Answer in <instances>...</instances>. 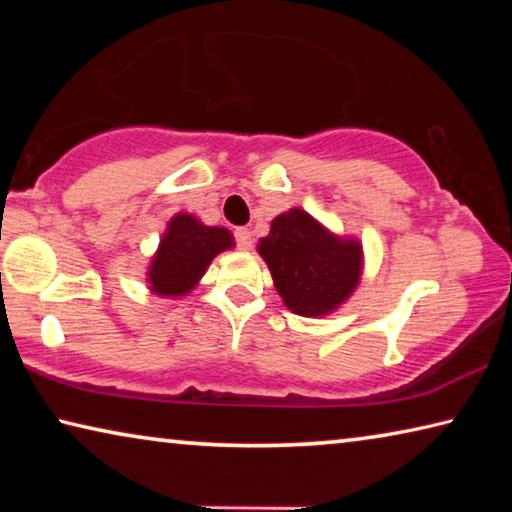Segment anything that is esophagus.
<instances>
[{
  "instance_id": "esophagus-1",
  "label": "esophagus",
  "mask_w": 512,
  "mask_h": 512,
  "mask_svg": "<svg viewBox=\"0 0 512 512\" xmlns=\"http://www.w3.org/2000/svg\"><path fill=\"white\" fill-rule=\"evenodd\" d=\"M235 239H237V246L241 250H248L250 246H253V235H250L248 228H237L235 230Z\"/></svg>"
}]
</instances>
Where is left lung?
Masks as SVG:
<instances>
[{
	"label": "left lung",
	"instance_id": "8db88e82",
	"mask_svg": "<svg viewBox=\"0 0 512 512\" xmlns=\"http://www.w3.org/2000/svg\"><path fill=\"white\" fill-rule=\"evenodd\" d=\"M259 255L268 264L284 305L298 316H325L357 289L361 244L343 239L305 210L275 216L268 237L259 239Z\"/></svg>",
	"mask_w": 512,
	"mask_h": 512
}]
</instances>
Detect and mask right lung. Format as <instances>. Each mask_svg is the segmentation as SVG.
<instances>
[{"instance_id":"obj_1","label":"right lung","mask_w":512,"mask_h":512,"mask_svg":"<svg viewBox=\"0 0 512 512\" xmlns=\"http://www.w3.org/2000/svg\"><path fill=\"white\" fill-rule=\"evenodd\" d=\"M235 246L230 230L203 225L192 214L178 212L160 239L158 253L149 266L151 291L178 298L192 291L212 259Z\"/></svg>"}]
</instances>
